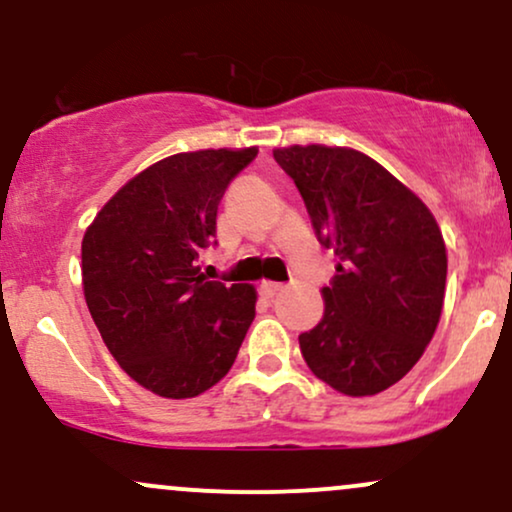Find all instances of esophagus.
I'll return each mask as SVG.
<instances>
[{
	"instance_id": "1",
	"label": "esophagus",
	"mask_w": 512,
	"mask_h": 512,
	"mask_svg": "<svg viewBox=\"0 0 512 512\" xmlns=\"http://www.w3.org/2000/svg\"><path fill=\"white\" fill-rule=\"evenodd\" d=\"M284 291V284H277V282H262L260 284V294L265 296V299H274L277 294H282Z\"/></svg>"
}]
</instances>
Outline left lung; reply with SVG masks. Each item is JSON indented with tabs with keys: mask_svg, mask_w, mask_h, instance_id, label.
Returning <instances> with one entry per match:
<instances>
[{
	"mask_svg": "<svg viewBox=\"0 0 512 512\" xmlns=\"http://www.w3.org/2000/svg\"><path fill=\"white\" fill-rule=\"evenodd\" d=\"M274 160L294 179L318 243L338 255L323 318L299 335L301 355L335 391L374 396L411 372L440 323V228L411 189L357 150L291 145Z\"/></svg>",
	"mask_w": 512,
	"mask_h": 512,
	"instance_id": "1",
	"label": "left lung"
}]
</instances>
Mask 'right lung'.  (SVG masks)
I'll list each match as a JSON object with an SVG mask.
<instances>
[{"mask_svg":"<svg viewBox=\"0 0 512 512\" xmlns=\"http://www.w3.org/2000/svg\"><path fill=\"white\" fill-rule=\"evenodd\" d=\"M257 148L155 162L109 199L82 240V284L101 340L131 379L192 398L228 374L255 318V289L206 282L218 204Z\"/></svg>","mask_w":512,"mask_h":512,"instance_id":"1","label":"right lung"}]
</instances>
